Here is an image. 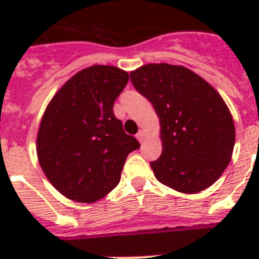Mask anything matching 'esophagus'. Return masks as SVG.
I'll list each match as a JSON object with an SVG mask.
<instances>
[{"label": "esophagus", "mask_w": 259, "mask_h": 259, "mask_svg": "<svg viewBox=\"0 0 259 259\" xmlns=\"http://www.w3.org/2000/svg\"><path fill=\"white\" fill-rule=\"evenodd\" d=\"M144 138H145V133H144V132H142V130H141V132H140V133L137 134V140L142 144V141H144Z\"/></svg>", "instance_id": "34e87169"}]
</instances>
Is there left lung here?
<instances>
[{
  "instance_id": "obj_1",
  "label": "left lung",
  "mask_w": 259,
  "mask_h": 259,
  "mask_svg": "<svg viewBox=\"0 0 259 259\" xmlns=\"http://www.w3.org/2000/svg\"><path fill=\"white\" fill-rule=\"evenodd\" d=\"M130 79L160 119L162 153L150 162L156 179L183 193L211 187L230 164L235 144L223 98L193 71L168 63L145 64Z\"/></svg>"
}]
</instances>
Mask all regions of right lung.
<instances>
[{"mask_svg": "<svg viewBox=\"0 0 259 259\" xmlns=\"http://www.w3.org/2000/svg\"><path fill=\"white\" fill-rule=\"evenodd\" d=\"M127 80L129 74L118 67L84 68L59 89L42 114L36 138L38 164L71 200L94 203L111 192L127 154L140 148L113 111Z\"/></svg>", "mask_w": 259, "mask_h": 259, "instance_id": "obj_1", "label": "right lung"}]
</instances>
